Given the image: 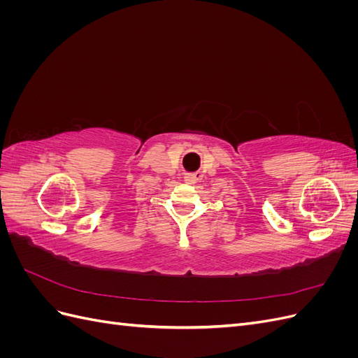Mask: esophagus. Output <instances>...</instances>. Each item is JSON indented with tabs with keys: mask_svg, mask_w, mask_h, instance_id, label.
Returning <instances> with one entry per match:
<instances>
[{
	"mask_svg": "<svg viewBox=\"0 0 358 358\" xmlns=\"http://www.w3.org/2000/svg\"><path fill=\"white\" fill-rule=\"evenodd\" d=\"M199 178H200L199 173H188V175H185V182L191 183V185H194V183L199 180Z\"/></svg>",
	"mask_w": 358,
	"mask_h": 358,
	"instance_id": "obj_1",
	"label": "esophagus"
}]
</instances>
